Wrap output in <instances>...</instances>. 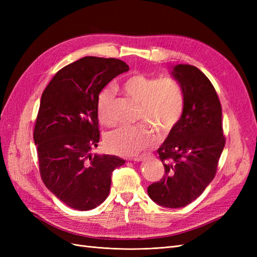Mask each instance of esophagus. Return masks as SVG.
Returning <instances> with one entry per match:
<instances>
[{
  "label": "esophagus",
  "mask_w": 257,
  "mask_h": 257,
  "mask_svg": "<svg viewBox=\"0 0 257 257\" xmlns=\"http://www.w3.org/2000/svg\"><path fill=\"white\" fill-rule=\"evenodd\" d=\"M131 160L134 161V162H142L144 160V157H136V158H133V159H131Z\"/></svg>",
  "instance_id": "obj_1"
}]
</instances>
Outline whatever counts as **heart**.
<instances>
[{
	"label": "heart",
	"instance_id": "obj_1",
	"mask_svg": "<svg viewBox=\"0 0 257 257\" xmlns=\"http://www.w3.org/2000/svg\"><path fill=\"white\" fill-rule=\"evenodd\" d=\"M125 94L139 105L138 120L159 128L163 135L172 132L181 120L184 110V93L181 84L170 77L158 78L144 74L131 76L122 84ZM113 96L111 89H105L98 96L97 114L103 124H110L108 116ZM158 137L143 126L123 125L108 132L104 143L108 150L122 157H134L154 146Z\"/></svg>",
	"mask_w": 257,
	"mask_h": 257
}]
</instances>
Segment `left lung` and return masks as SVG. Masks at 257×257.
Wrapping results in <instances>:
<instances>
[{"label":"left lung","mask_w":257,"mask_h":257,"mask_svg":"<svg viewBox=\"0 0 257 257\" xmlns=\"http://www.w3.org/2000/svg\"><path fill=\"white\" fill-rule=\"evenodd\" d=\"M172 69L184 93V110L159 148L165 174L148 186V194L162 207L181 208L195 200L213 180L225 138L221 103L206 75L189 64H177Z\"/></svg>","instance_id":"obj_1"}]
</instances>
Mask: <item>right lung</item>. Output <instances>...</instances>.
<instances>
[{
    "instance_id": "obj_1",
    "label": "right lung",
    "mask_w": 257,
    "mask_h": 257,
    "mask_svg": "<svg viewBox=\"0 0 257 257\" xmlns=\"http://www.w3.org/2000/svg\"><path fill=\"white\" fill-rule=\"evenodd\" d=\"M127 71L118 59L84 57L60 69L42 94L34 128L40 173L47 189L73 209L102 204L112 172L125 163L91 150L99 142V93Z\"/></svg>"
}]
</instances>
